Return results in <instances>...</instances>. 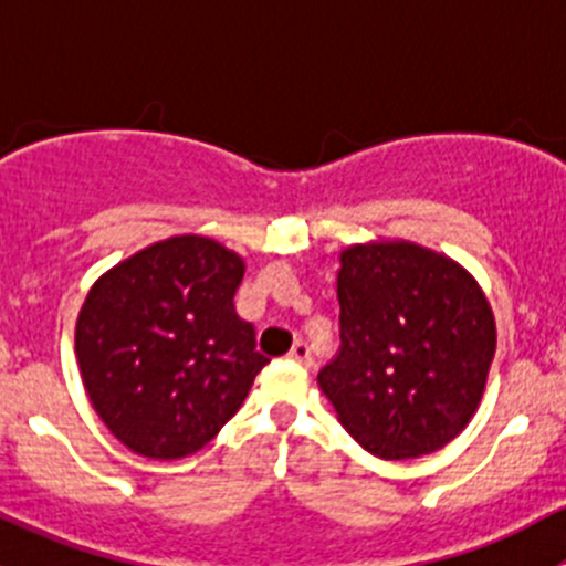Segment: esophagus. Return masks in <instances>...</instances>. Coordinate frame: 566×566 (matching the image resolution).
<instances>
[{"label":"esophagus","mask_w":566,"mask_h":566,"mask_svg":"<svg viewBox=\"0 0 566 566\" xmlns=\"http://www.w3.org/2000/svg\"><path fill=\"white\" fill-rule=\"evenodd\" d=\"M290 358H293V361H298V364H304V367H312V347H310V342H304V339L295 342L293 350H290Z\"/></svg>","instance_id":"34e87169"}]
</instances>
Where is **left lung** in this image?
<instances>
[{"label": "left lung", "mask_w": 566, "mask_h": 566, "mask_svg": "<svg viewBox=\"0 0 566 566\" xmlns=\"http://www.w3.org/2000/svg\"><path fill=\"white\" fill-rule=\"evenodd\" d=\"M339 353L317 384L380 460L438 452L479 408L495 319L471 273L405 241L342 251Z\"/></svg>", "instance_id": "obj_1"}]
</instances>
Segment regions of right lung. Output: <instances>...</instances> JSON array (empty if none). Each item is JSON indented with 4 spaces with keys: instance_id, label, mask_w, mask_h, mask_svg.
Returning <instances> with one entry per match:
<instances>
[{
    "instance_id": "right-lung-1",
    "label": "right lung",
    "mask_w": 566,
    "mask_h": 566,
    "mask_svg": "<svg viewBox=\"0 0 566 566\" xmlns=\"http://www.w3.org/2000/svg\"><path fill=\"white\" fill-rule=\"evenodd\" d=\"M243 260L199 235L153 243L104 273L76 323L95 413L130 452H199L238 413L256 373L254 325L238 317Z\"/></svg>"
}]
</instances>
